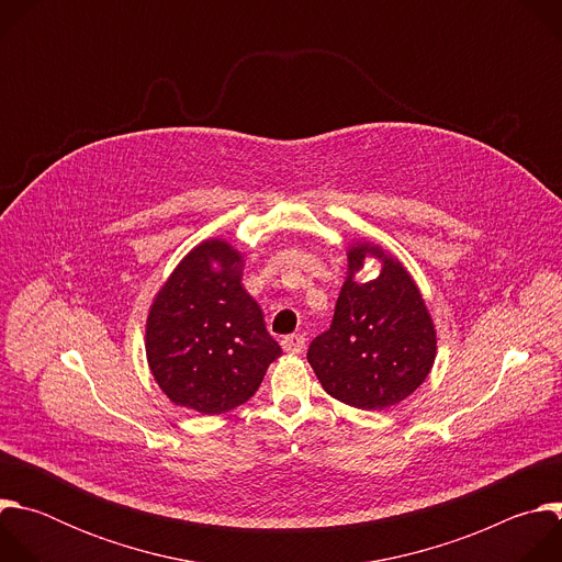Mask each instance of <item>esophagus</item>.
I'll return each instance as SVG.
<instances>
[{"label": "esophagus", "mask_w": 562, "mask_h": 562, "mask_svg": "<svg viewBox=\"0 0 562 562\" xmlns=\"http://www.w3.org/2000/svg\"><path fill=\"white\" fill-rule=\"evenodd\" d=\"M282 349L286 353H302L306 349V338L300 336V334H291V336H284L282 338Z\"/></svg>", "instance_id": "1"}]
</instances>
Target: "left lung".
<instances>
[{
    "label": "left lung",
    "instance_id": "8db88e82",
    "mask_svg": "<svg viewBox=\"0 0 562 562\" xmlns=\"http://www.w3.org/2000/svg\"><path fill=\"white\" fill-rule=\"evenodd\" d=\"M367 255L382 257L381 276L352 282ZM349 280L336 302L331 327L308 345L319 384L345 405L378 412L412 395L429 375L436 331L409 273L373 247H351Z\"/></svg>",
    "mask_w": 562,
    "mask_h": 562
}]
</instances>
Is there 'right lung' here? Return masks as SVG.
I'll return each mask as SVG.
<instances>
[{
  "mask_svg": "<svg viewBox=\"0 0 562 562\" xmlns=\"http://www.w3.org/2000/svg\"><path fill=\"white\" fill-rule=\"evenodd\" d=\"M239 256L220 239L195 247L157 293L146 358L176 405L224 414L258 391L282 353L258 302L239 284Z\"/></svg>",
  "mask_w": 562,
  "mask_h": 562,
  "instance_id": "obj_1",
  "label": "right lung"
}]
</instances>
